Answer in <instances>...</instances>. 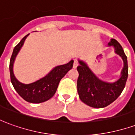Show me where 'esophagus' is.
<instances>
[{
	"label": "esophagus",
	"mask_w": 135,
	"mask_h": 135,
	"mask_svg": "<svg viewBox=\"0 0 135 135\" xmlns=\"http://www.w3.org/2000/svg\"><path fill=\"white\" fill-rule=\"evenodd\" d=\"M78 66V62L76 61H74V64H73V67L75 69V68H76Z\"/></svg>",
	"instance_id": "esophagus-1"
}]
</instances>
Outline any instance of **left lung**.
I'll return each mask as SVG.
<instances>
[{"label":"left lung","mask_w":135,"mask_h":135,"mask_svg":"<svg viewBox=\"0 0 135 135\" xmlns=\"http://www.w3.org/2000/svg\"><path fill=\"white\" fill-rule=\"evenodd\" d=\"M108 46H113L115 53L124 61V67L119 79L113 82L103 81L93 72L87 63L78 59L77 66L79 77L77 79V92L80 100L89 106L96 108L106 107L121 95L128 77L127 57L122 45L115 39H110Z\"/></svg>","instance_id":"obj_1"}]
</instances>
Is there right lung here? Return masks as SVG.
<instances>
[{
    "instance_id": "right-lung-1",
    "label": "right lung",
    "mask_w": 135,
    "mask_h": 135,
    "mask_svg": "<svg viewBox=\"0 0 135 135\" xmlns=\"http://www.w3.org/2000/svg\"><path fill=\"white\" fill-rule=\"evenodd\" d=\"M29 35L30 34L23 37L19 44L13 48L9 64L11 81L15 90L23 99L32 103H40L47 101L54 95L61 79L73 67L74 61L71 60L66 64L54 67L47 74L35 82L30 84H24L20 82L14 76L13 64L16 56L18 55Z\"/></svg>"
}]
</instances>
